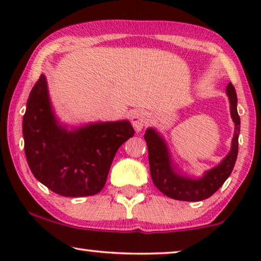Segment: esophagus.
<instances>
[{
  "label": "esophagus",
  "mask_w": 261,
  "mask_h": 261,
  "mask_svg": "<svg viewBox=\"0 0 261 261\" xmlns=\"http://www.w3.org/2000/svg\"><path fill=\"white\" fill-rule=\"evenodd\" d=\"M132 123H133V127L135 128V130L140 132L142 128H144L146 124L148 122V115L147 113L144 112V110H137L132 114L130 117Z\"/></svg>",
  "instance_id": "34e87169"
}]
</instances>
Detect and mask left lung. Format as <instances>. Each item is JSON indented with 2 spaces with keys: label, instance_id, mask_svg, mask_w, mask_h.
Segmentation results:
<instances>
[{
  "label": "left lung",
  "instance_id": "1",
  "mask_svg": "<svg viewBox=\"0 0 261 261\" xmlns=\"http://www.w3.org/2000/svg\"><path fill=\"white\" fill-rule=\"evenodd\" d=\"M227 96L230 103V116L235 124L231 147L219 165L205 171L199 178H191L179 173L172 163L165 140L153 128H147L144 135L148 148L149 171L153 183L167 197L178 201L197 202L209 198L219 190L230 176L238 156L239 134H240V116L238 114V97L233 84L227 85Z\"/></svg>",
  "mask_w": 261,
  "mask_h": 261
}]
</instances>
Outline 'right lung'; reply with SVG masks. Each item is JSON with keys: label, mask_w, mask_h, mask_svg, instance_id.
<instances>
[{"label": "right lung", "mask_w": 261, "mask_h": 261, "mask_svg": "<svg viewBox=\"0 0 261 261\" xmlns=\"http://www.w3.org/2000/svg\"><path fill=\"white\" fill-rule=\"evenodd\" d=\"M22 133L34 177L60 196L84 197L102 190L117 149L134 129L127 120L67 129L55 115L41 74L28 97Z\"/></svg>", "instance_id": "obj_1"}]
</instances>
